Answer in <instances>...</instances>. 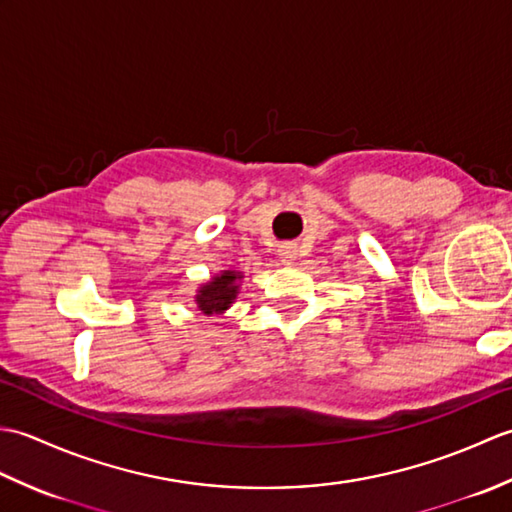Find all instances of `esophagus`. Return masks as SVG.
Returning <instances> with one entry per match:
<instances>
[{
	"label": "esophagus",
	"mask_w": 512,
	"mask_h": 512,
	"mask_svg": "<svg viewBox=\"0 0 512 512\" xmlns=\"http://www.w3.org/2000/svg\"><path fill=\"white\" fill-rule=\"evenodd\" d=\"M295 255H297V248L292 246V244H281L279 246V259L284 264H288V262H292V259H295Z\"/></svg>",
	"instance_id": "obj_1"
}]
</instances>
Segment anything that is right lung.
<instances>
[{"instance_id":"obj_1","label":"right lung","mask_w":512,"mask_h":512,"mask_svg":"<svg viewBox=\"0 0 512 512\" xmlns=\"http://www.w3.org/2000/svg\"><path fill=\"white\" fill-rule=\"evenodd\" d=\"M237 279H239V275L231 273V270H226V273H222L220 277H213L211 284L200 288L198 308L204 314L226 310L237 295Z\"/></svg>"}]
</instances>
